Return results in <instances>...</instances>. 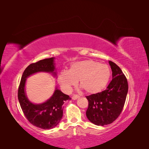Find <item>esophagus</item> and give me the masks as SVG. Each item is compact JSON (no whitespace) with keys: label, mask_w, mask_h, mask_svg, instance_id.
<instances>
[{"label":"esophagus","mask_w":149,"mask_h":149,"mask_svg":"<svg viewBox=\"0 0 149 149\" xmlns=\"http://www.w3.org/2000/svg\"><path fill=\"white\" fill-rule=\"evenodd\" d=\"M79 97V96L78 95V94H73V96H72V100H77V99H78Z\"/></svg>","instance_id":"1"}]
</instances>
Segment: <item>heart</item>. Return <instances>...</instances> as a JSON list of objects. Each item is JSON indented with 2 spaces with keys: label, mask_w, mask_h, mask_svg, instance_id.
I'll use <instances>...</instances> for the list:
<instances>
[{
  "label": "heart",
  "mask_w": 149,
  "mask_h": 149,
  "mask_svg": "<svg viewBox=\"0 0 149 149\" xmlns=\"http://www.w3.org/2000/svg\"><path fill=\"white\" fill-rule=\"evenodd\" d=\"M110 74L107 65L93 60H84L74 63L68 71H61L58 81L65 91H70L78 81L79 86L86 93L96 94L106 86Z\"/></svg>",
  "instance_id": "b5f03b06"
}]
</instances>
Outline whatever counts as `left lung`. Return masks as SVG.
I'll return each mask as SVG.
<instances>
[{
  "label": "left lung",
  "mask_w": 149,
  "mask_h": 149,
  "mask_svg": "<svg viewBox=\"0 0 149 149\" xmlns=\"http://www.w3.org/2000/svg\"><path fill=\"white\" fill-rule=\"evenodd\" d=\"M112 71V79L106 89L101 93L86 96L88 101L86 116L97 125L111 124L123 109L128 92V83L120 68L109 61Z\"/></svg>",
  "instance_id": "1"
}]
</instances>
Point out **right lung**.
Segmentation results:
<instances>
[{
	"mask_svg": "<svg viewBox=\"0 0 149 149\" xmlns=\"http://www.w3.org/2000/svg\"><path fill=\"white\" fill-rule=\"evenodd\" d=\"M54 58H47L30 64L26 67L21 78L18 89V99L22 110L29 123L43 129H50L56 126L63 117L64 102L70 100L68 95L56 88L53 96L42 104H35L26 96L25 85L29 76L37 72H48L56 75Z\"/></svg>",
	"mask_w": 149,
	"mask_h": 149,
	"instance_id": "1",
	"label": "right lung"
}]
</instances>
